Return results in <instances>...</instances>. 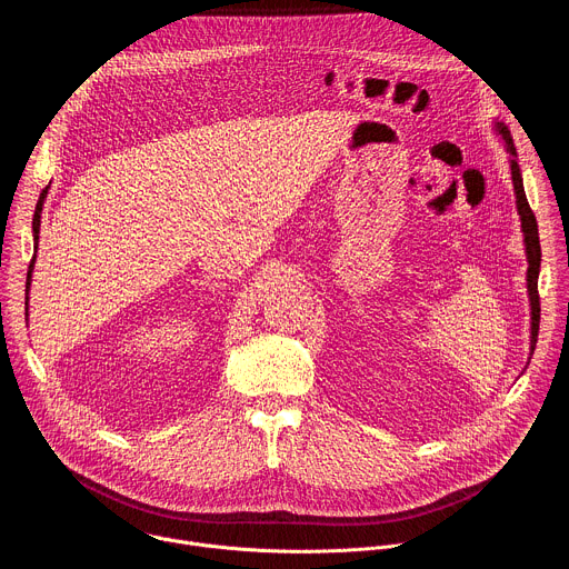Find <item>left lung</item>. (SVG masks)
I'll use <instances>...</instances> for the list:
<instances>
[{
	"instance_id": "obj_1",
	"label": "left lung",
	"mask_w": 569,
	"mask_h": 569,
	"mask_svg": "<svg viewBox=\"0 0 569 569\" xmlns=\"http://www.w3.org/2000/svg\"><path fill=\"white\" fill-rule=\"evenodd\" d=\"M496 130L505 141V148L509 152V167H511V180H513V191H516V207L518 216L522 222V233H525V252H527V292H529V306H531V356L536 349L538 340V323H540V297H538V272H540V238H538V222L536 216L527 202L525 196V184H522V173L518 167V152L513 146V139L502 121H496Z\"/></svg>"
}]
</instances>
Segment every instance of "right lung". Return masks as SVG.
I'll return each instance as SVG.
<instances>
[{"label": "right lung", "instance_id": "1", "mask_svg": "<svg viewBox=\"0 0 569 569\" xmlns=\"http://www.w3.org/2000/svg\"><path fill=\"white\" fill-rule=\"evenodd\" d=\"M49 189V187H47ZM47 189L40 193V200L36 204V213H33V240H36V250H38V233H40V213H42V204H44V198H47ZM33 263H36V257L31 259V266H29V274H27V295H29V288H31V272H33ZM27 303H29V297H27ZM29 310V308H27Z\"/></svg>", "mask_w": 569, "mask_h": 569}]
</instances>
